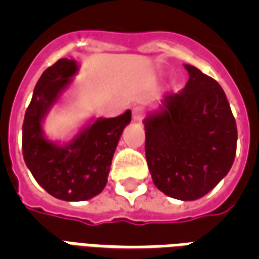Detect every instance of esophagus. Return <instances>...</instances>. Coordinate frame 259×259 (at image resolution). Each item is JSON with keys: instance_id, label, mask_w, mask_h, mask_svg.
<instances>
[{"instance_id": "34e87169", "label": "esophagus", "mask_w": 259, "mask_h": 259, "mask_svg": "<svg viewBox=\"0 0 259 259\" xmlns=\"http://www.w3.org/2000/svg\"><path fill=\"white\" fill-rule=\"evenodd\" d=\"M143 116H144V112H143V109L140 107H135L132 109V118H133L135 122H140Z\"/></svg>"}]
</instances>
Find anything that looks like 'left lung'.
Masks as SVG:
<instances>
[{
    "label": "left lung",
    "instance_id": "8db88e82",
    "mask_svg": "<svg viewBox=\"0 0 259 259\" xmlns=\"http://www.w3.org/2000/svg\"><path fill=\"white\" fill-rule=\"evenodd\" d=\"M189 81L143 119L146 158L158 190L172 198L204 197L228 175L237 127L223 89L200 69L185 65Z\"/></svg>",
    "mask_w": 259,
    "mask_h": 259
}]
</instances>
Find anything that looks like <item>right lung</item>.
Segmentation results:
<instances>
[{"mask_svg":"<svg viewBox=\"0 0 259 259\" xmlns=\"http://www.w3.org/2000/svg\"><path fill=\"white\" fill-rule=\"evenodd\" d=\"M79 72L74 59L62 58L37 81L22 129L26 166L48 194L64 201H85L107 186L113 152L132 120L127 109L115 118H91L68 141L51 140L44 122L54 105L73 84Z\"/></svg>","mask_w":259,"mask_h":259,"instance_id":"1","label":"right lung"}]
</instances>
